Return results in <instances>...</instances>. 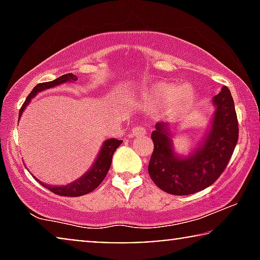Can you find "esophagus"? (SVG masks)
Wrapping results in <instances>:
<instances>
[{
    "label": "esophagus",
    "instance_id": "obj_1",
    "mask_svg": "<svg viewBox=\"0 0 260 260\" xmlns=\"http://www.w3.org/2000/svg\"><path fill=\"white\" fill-rule=\"evenodd\" d=\"M133 134L134 135H144L147 134V129L143 125H137L133 127Z\"/></svg>",
    "mask_w": 260,
    "mask_h": 260
}]
</instances>
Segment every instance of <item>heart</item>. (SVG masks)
Segmentation results:
<instances>
[{
    "instance_id": "1",
    "label": "heart",
    "mask_w": 260,
    "mask_h": 260,
    "mask_svg": "<svg viewBox=\"0 0 260 260\" xmlns=\"http://www.w3.org/2000/svg\"><path fill=\"white\" fill-rule=\"evenodd\" d=\"M148 99L157 103H167L172 101L174 108L182 109L190 104L194 99V91L189 85H182V86L176 88L169 84H158L149 92Z\"/></svg>"
}]
</instances>
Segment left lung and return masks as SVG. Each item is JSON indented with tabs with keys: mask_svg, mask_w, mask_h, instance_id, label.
Returning a JSON list of instances; mask_svg holds the SVG:
<instances>
[{
	"mask_svg": "<svg viewBox=\"0 0 260 260\" xmlns=\"http://www.w3.org/2000/svg\"><path fill=\"white\" fill-rule=\"evenodd\" d=\"M213 103L216 110L211 131L200 149L189 157L175 156L168 126L156 124L151 134L154 151L148 172L156 186L166 193L189 195L205 189L219 179L229 165L239 137L237 112L229 87L223 86Z\"/></svg>",
	"mask_w": 260,
	"mask_h": 260,
	"instance_id": "1",
	"label": "left lung"
}]
</instances>
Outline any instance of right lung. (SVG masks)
Masks as SVG:
<instances>
[{
  "mask_svg": "<svg viewBox=\"0 0 260 260\" xmlns=\"http://www.w3.org/2000/svg\"><path fill=\"white\" fill-rule=\"evenodd\" d=\"M76 80H77V77L74 76V74L67 73V74H63L61 77L56 78L55 80L38 84L37 86L33 88V91L28 94V97L26 98V101H24L23 105L21 106L19 117H21L24 108L29 104L30 99L33 98L38 92L46 90V88H49V87H54L56 85L66 83V81H76ZM122 142L123 141L116 140V138H110V140L105 141L101 149V152H99L97 159H95L94 165L92 166V168L88 170L84 176H81L80 179L74 181L73 183H70L67 184V186H61V187L48 186V184H45L41 182L40 183L45 188H47L48 190H51L52 193H54L56 195H61V197H81V195L91 193V191L94 190L95 188L102 183V181L105 179L106 174H108L110 169V166H111L113 152L116 151V149L118 148L120 144H122Z\"/></svg>",
  "mask_w": 260,
  "mask_h": 260,
  "instance_id": "1",
  "label": "right lung"
}]
</instances>
